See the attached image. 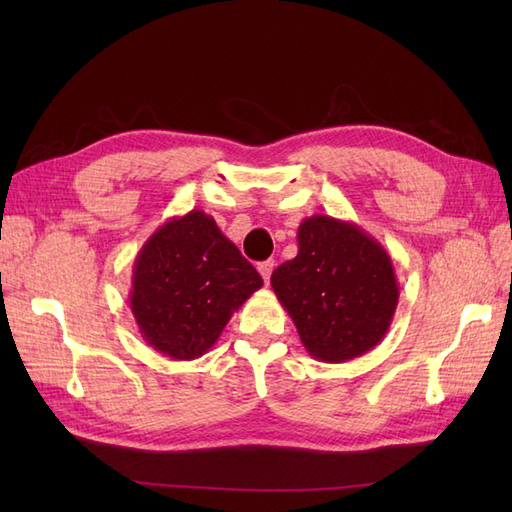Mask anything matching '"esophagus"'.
<instances>
[{
	"label": "esophagus",
	"instance_id": "1",
	"mask_svg": "<svg viewBox=\"0 0 512 512\" xmlns=\"http://www.w3.org/2000/svg\"><path fill=\"white\" fill-rule=\"evenodd\" d=\"M273 267H275V262H273V260H265V262H260V265H258V273L262 275V280H265V284L271 280Z\"/></svg>",
	"mask_w": 512,
	"mask_h": 512
}]
</instances>
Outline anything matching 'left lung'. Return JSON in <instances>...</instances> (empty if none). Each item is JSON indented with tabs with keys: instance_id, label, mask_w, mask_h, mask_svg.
Listing matches in <instances>:
<instances>
[{
	"instance_id": "obj_1",
	"label": "left lung",
	"mask_w": 512,
	"mask_h": 512,
	"mask_svg": "<svg viewBox=\"0 0 512 512\" xmlns=\"http://www.w3.org/2000/svg\"><path fill=\"white\" fill-rule=\"evenodd\" d=\"M299 252L271 286L309 356L346 363L382 342L399 301L389 252L365 230L331 215L305 218Z\"/></svg>"
}]
</instances>
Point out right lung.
I'll use <instances>...</instances> for the list:
<instances>
[{
    "mask_svg": "<svg viewBox=\"0 0 512 512\" xmlns=\"http://www.w3.org/2000/svg\"><path fill=\"white\" fill-rule=\"evenodd\" d=\"M262 286L211 215L168 220L134 260L130 309L145 342L173 361L203 356L230 316Z\"/></svg>",
    "mask_w": 512,
    "mask_h": 512,
    "instance_id": "1",
    "label": "right lung"
}]
</instances>
